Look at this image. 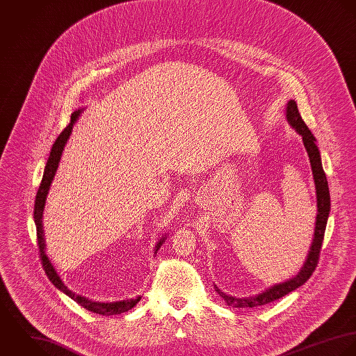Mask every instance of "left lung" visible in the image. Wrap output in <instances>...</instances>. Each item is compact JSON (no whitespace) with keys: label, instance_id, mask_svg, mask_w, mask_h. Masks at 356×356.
I'll return each mask as SVG.
<instances>
[{"label":"left lung","instance_id":"obj_1","mask_svg":"<svg viewBox=\"0 0 356 356\" xmlns=\"http://www.w3.org/2000/svg\"><path fill=\"white\" fill-rule=\"evenodd\" d=\"M285 116H286L288 122L291 124V127L295 128V131L299 135H302L305 147L307 150L310 163H312L313 177H314V183H316V207H318L316 209L318 213H316V217L314 238H313V243L310 245V251L307 254V258H306L302 269L299 270V273L296 276L286 280L285 282H280V284H276V285L268 288L266 291H264L262 293H258L257 296L235 298V296L227 295L225 292H222L221 289H218L214 285L217 293L227 302V305L232 306V307H237V309L258 307V306L268 305L270 302H275L277 299L285 296L286 293L295 291L296 288L302 286L316 270L319 252H321V245H322V241H323L325 228H326V222H327V217H329V211H330V195H329L326 175L323 172L322 162H321V154H319V150L316 147V138L312 134V131L307 128L305 121L302 120V116L298 111V105L293 99L288 101Z\"/></svg>","mask_w":356,"mask_h":356}]
</instances>
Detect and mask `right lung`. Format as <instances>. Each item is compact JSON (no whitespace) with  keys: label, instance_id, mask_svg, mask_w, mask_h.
I'll list each match as a JSON object with an SVG mask.
<instances>
[{"label":"right lung","instance_id":"1","mask_svg":"<svg viewBox=\"0 0 356 356\" xmlns=\"http://www.w3.org/2000/svg\"><path fill=\"white\" fill-rule=\"evenodd\" d=\"M83 112V109H78L76 112L72 113L71 116V122L64 128V131L58 135V138L56 139L50 156L46 162L44 166V172H43V177L40 181V188L37 193L35 197V204H34V221H35V227H37V238H38V248H40V261L44 269V273L49 277V280L53 282V285L56 288H58L61 292H64L65 295H68L71 299H74L76 303H79L80 306H83L86 310L92 312L95 314H101V316H115V314H121L125 313L128 310H131L132 307H135L138 305V302L140 300V296H138L136 299H127V300H121V302H112V303H101V302H94L90 300L84 296L76 295L75 292H72L61 280V277L58 276L57 270L54 269L53 264L50 262L49 257L46 255V244H44V235H43V225H42V216H43V209H44V203H46V197L50 188V184L54 179V175L57 172L61 154L64 152V147L70 139V135L72 132L74 124L76 122V120L79 119L80 113ZM166 236V234H165ZM165 236L159 238V243L156 244V254L159 251V247L162 245V243L165 241Z\"/></svg>","mask_w":356,"mask_h":356}]
</instances>
